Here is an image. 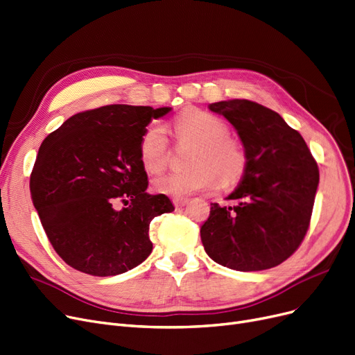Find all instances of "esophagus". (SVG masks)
<instances>
[{"instance_id": "34e87169", "label": "esophagus", "mask_w": 355, "mask_h": 355, "mask_svg": "<svg viewBox=\"0 0 355 355\" xmlns=\"http://www.w3.org/2000/svg\"><path fill=\"white\" fill-rule=\"evenodd\" d=\"M187 203H189V198H174L175 207H184Z\"/></svg>"}]
</instances>
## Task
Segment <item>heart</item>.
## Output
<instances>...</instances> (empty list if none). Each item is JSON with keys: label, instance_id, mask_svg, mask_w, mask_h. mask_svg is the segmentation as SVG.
<instances>
[{"label": "heart", "instance_id": "1", "mask_svg": "<svg viewBox=\"0 0 355 355\" xmlns=\"http://www.w3.org/2000/svg\"><path fill=\"white\" fill-rule=\"evenodd\" d=\"M178 142L196 145L184 173H169L153 180L152 186L158 194L174 198H186L196 193L213 191L220 186H234L246 171L248 155L243 145L227 135L226 123L209 112L189 109L173 121ZM169 155L165 129L153 123L141 136L139 158L150 174L162 173Z\"/></svg>", "mask_w": 355, "mask_h": 355}]
</instances>
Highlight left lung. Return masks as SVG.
<instances>
[{
	"label": "left lung",
	"instance_id": "8db88e82",
	"mask_svg": "<svg viewBox=\"0 0 355 355\" xmlns=\"http://www.w3.org/2000/svg\"><path fill=\"white\" fill-rule=\"evenodd\" d=\"M226 117L248 155L246 171L227 197L211 203L200 236L207 255L236 271L282 264L300 246L311 225L319 169L302 135L271 109L250 100L211 103Z\"/></svg>",
	"mask_w": 355,
	"mask_h": 355
}]
</instances>
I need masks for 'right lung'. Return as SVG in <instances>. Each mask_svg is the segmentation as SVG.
I'll return each mask as SVG.
<instances>
[{"mask_svg": "<svg viewBox=\"0 0 355 355\" xmlns=\"http://www.w3.org/2000/svg\"><path fill=\"white\" fill-rule=\"evenodd\" d=\"M169 112L103 105L73 114L42 142L30 193L49 242L69 267L117 275L152 252L149 223L174 206L165 194L146 193L139 141L152 119Z\"/></svg>", "mask_w": 355, "mask_h": 355, "instance_id": "1", "label": "right lung"}]
</instances>
